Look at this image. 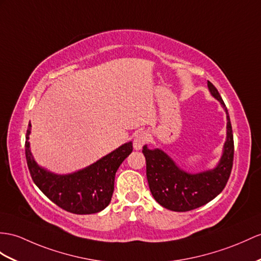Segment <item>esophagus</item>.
<instances>
[{
    "instance_id": "1",
    "label": "esophagus",
    "mask_w": 261,
    "mask_h": 261,
    "mask_svg": "<svg viewBox=\"0 0 261 261\" xmlns=\"http://www.w3.org/2000/svg\"><path fill=\"white\" fill-rule=\"evenodd\" d=\"M147 133L141 130V132H137L135 136H134V142H133V145H134V148L135 149H142L143 146L147 143Z\"/></svg>"
}]
</instances>
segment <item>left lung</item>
I'll return each mask as SVG.
<instances>
[{
    "label": "left lung",
    "mask_w": 261,
    "mask_h": 261,
    "mask_svg": "<svg viewBox=\"0 0 261 261\" xmlns=\"http://www.w3.org/2000/svg\"><path fill=\"white\" fill-rule=\"evenodd\" d=\"M208 87L227 114V139L224 154L217 167L200 174H188L179 169L161 149L143 147L146 176L152 197L158 204L173 212H189L206 205L218 196L227 185L233 163V135L227 107L211 82Z\"/></svg>",
    "instance_id": "obj_1"
}]
</instances>
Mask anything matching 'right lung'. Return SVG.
<instances>
[{
  "instance_id": "right-lung-1",
  "label": "right lung",
  "mask_w": 261,
  "mask_h": 261,
  "mask_svg": "<svg viewBox=\"0 0 261 261\" xmlns=\"http://www.w3.org/2000/svg\"><path fill=\"white\" fill-rule=\"evenodd\" d=\"M27 132L25 156L32 179L41 192L55 205L76 215H90L103 211L109 206L114 192L115 174L125 158L133 151L132 143L120 146L80 171L69 175H55L37 166L30 151Z\"/></svg>"
}]
</instances>
